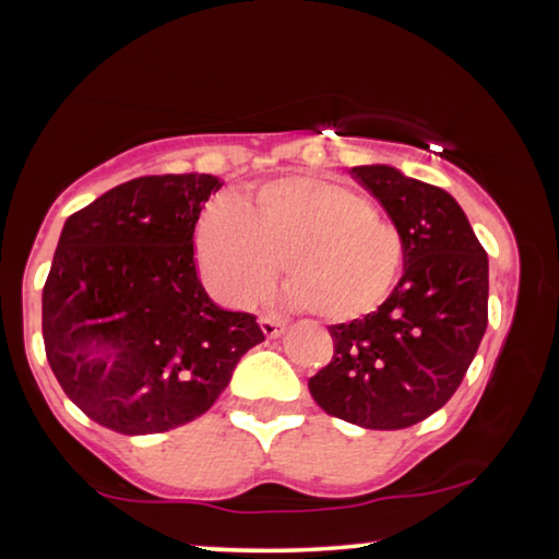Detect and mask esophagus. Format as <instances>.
<instances>
[{"label":"esophagus","mask_w":559,"mask_h":559,"mask_svg":"<svg viewBox=\"0 0 559 559\" xmlns=\"http://www.w3.org/2000/svg\"><path fill=\"white\" fill-rule=\"evenodd\" d=\"M259 325H261L263 335H266V337H281L283 330H286V323H283L281 318H273V316H263L259 320Z\"/></svg>","instance_id":"34e87169"}]
</instances>
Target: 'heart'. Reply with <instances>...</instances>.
Masks as SVG:
<instances>
[{"instance_id":"obj_1","label":"heart","mask_w":559,"mask_h":559,"mask_svg":"<svg viewBox=\"0 0 559 559\" xmlns=\"http://www.w3.org/2000/svg\"><path fill=\"white\" fill-rule=\"evenodd\" d=\"M197 263L216 298L251 308L281 276L296 306L328 320L372 313L402 271L400 231L365 197L310 175L278 177L216 204L194 234Z\"/></svg>"}]
</instances>
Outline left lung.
<instances>
[{
  "instance_id": "obj_1",
  "label": "left lung",
  "mask_w": 559,
  "mask_h": 559,
  "mask_svg": "<svg viewBox=\"0 0 559 559\" xmlns=\"http://www.w3.org/2000/svg\"><path fill=\"white\" fill-rule=\"evenodd\" d=\"M400 231L404 276L380 308L330 325L335 353L310 377L328 414L406 429L447 404L488 325V257L447 189L390 165L349 169Z\"/></svg>"
}]
</instances>
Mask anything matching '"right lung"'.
<instances>
[{
	"label": "right lung",
	"instance_id": "1",
	"mask_svg": "<svg viewBox=\"0 0 559 559\" xmlns=\"http://www.w3.org/2000/svg\"><path fill=\"white\" fill-rule=\"evenodd\" d=\"M222 179L138 177L66 219L41 298L46 357L79 409L128 437L210 412L239 359L263 343L257 316L206 296L194 229Z\"/></svg>",
	"mask_w": 559,
	"mask_h": 559
}]
</instances>
